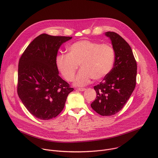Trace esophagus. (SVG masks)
Here are the masks:
<instances>
[{"label":"esophagus","mask_w":158,"mask_h":158,"mask_svg":"<svg viewBox=\"0 0 158 158\" xmlns=\"http://www.w3.org/2000/svg\"><path fill=\"white\" fill-rule=\"evenodd\" d=\"M85 90H86L85 88H78L77 89V90H79V91H84Z\"/></svg>","instance_id":"obj_1"}]
</instances>
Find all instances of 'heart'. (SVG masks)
Returning <instances> with one entry per match:
<instances>
[{
	"label": "heart",
	"instance_id": "1",
	"mask_svg": "<svg viewBox=\"0 0 158 158\" xmlns=\"http://www.w3.org/2000/svg\"><path fill=\"white\" fill-rule=\"evenodd\" d=\"M68 51V54L57 56L56 65L63 77L68 81H72L81 64L82 69L74 81L76 85H84L91 78L95 81L102 79L113 68L115 51L109 44L80 40L72 44Z\"/></svg>",
	"mask_w": 158,
	"mask_h": 158
}]
</instances>
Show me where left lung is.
I'll return each mask as SVG.
<instances>
[{
	"label": "left lung",
	"mask_w": 158,
	"mask_h": 158,
	"mask_svg": "<svg viewBox=\"0 0 158 158\" xmlns=\"http://www.w3.org/2000/svg\"><path fill=\"white\" fill-rule=\"evenodd\" d=\"M109 37L115 51V62L110 73L94 86L97 97L90 104L102 116H111L120 111L136 85L137 64L128 43L113 31L105 33Z\"/></svg>",
	"instance_id": "8db88e82"
}]
</instances>
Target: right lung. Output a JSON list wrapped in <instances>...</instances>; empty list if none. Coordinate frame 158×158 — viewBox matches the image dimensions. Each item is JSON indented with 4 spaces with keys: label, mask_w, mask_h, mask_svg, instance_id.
Here are the masks:
<instances>
[{
    "label": "right lung",
    "mask_w": 158,
    "mask_h": 158,
    "mask_svg": "<svg viewBox=\"0 0 158 158\" xmlns=\"http://www.w3.org/2000/svg\"><path fill=\"white\" fill-rule=\"evenodd\" d=\"M71 38L41 34L29 44L20 58L17 93L26 109L38 119L48 120L58 116L74 90L59 76L56 61L61 45Z\"/></svg>",
    "instance_id": "right-lung-1"
}]
</instances>
